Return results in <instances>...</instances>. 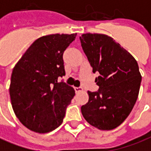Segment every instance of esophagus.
I'll list each match as a JSON object with an SVG mask.
<instances>
[{"label":"esophagus","mask_w":151,"mask_h":151,"mask_svg":"<svg viewBox=\"0 0 151 151\" xmlns=\"http://www.w3.org/2000/svg\"><path fill=\"white\" fill-rule=\"evenodd\" d=\"M74 90H75L76 92H80L83 91V88L82 87H74Z\"/></svg>","instance_id":"obj_1"}]
</instances>
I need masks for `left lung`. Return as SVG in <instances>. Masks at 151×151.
Returning <instances> with one entry per match:
<instances>
[{
    "label": "left lung",
    "mask_w": 151,
    "mask_h": 151,
    "mask_svg": "<svg viewBox=\"0 0 151 151\" xmlns=\"http://www.w3.org/2000/svg\"><path fill=\"white\" fill-rule=\"evenodd\" d=\"M84 53L93 68L96 92L87 91L89 100L82 106L84 119L100 130H112L127 118L138 97L142 75L137 62L111 37L84 33L80 37Z\"/></svg>",
    "instance_id": "1"
}]
</instances>
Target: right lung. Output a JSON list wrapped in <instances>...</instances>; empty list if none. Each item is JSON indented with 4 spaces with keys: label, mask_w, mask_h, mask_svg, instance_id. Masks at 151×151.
Returning a JSON list of instances; mask_svg holds the SVG:
<instances>
[{
    "label": "right lung",
    "mask_w": 151,
    "mask_h": 151,
    "mask_svg": "<svg viewBox=\"0 0 151 151\" xmlns=\"http://www.w3.org/2000/svg\"><path fill=\"white\" fill-rule=\"evenodd\" d=\"M77 33L50 34L37 39L14 65L9 85L14 112L37 133L60 125L75 91L58 78L65 75L63 54Z\"/></svg>",
    "instance_id": "1"
}]
</instances>
